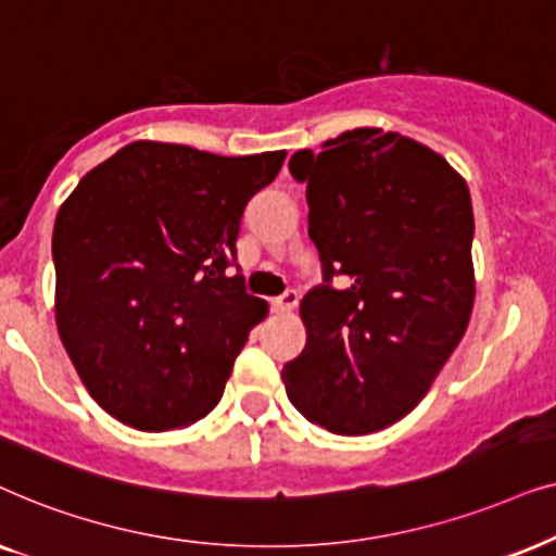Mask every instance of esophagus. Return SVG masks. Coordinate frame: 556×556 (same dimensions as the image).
<instances>
[{
    "instance_id": "1",
    "label": "esophagus",
    "mask_w": 556,
    "mask_h": 556,
    "mask_svg": "<svg viewBox=\"0 0 556 556\" xmlns=\"http://www.w3.org/2000/svg\"><path fill=\"white\" fill-rule=\"evenodd\" d=\"M298 302H300L298 290H287V292L279 294V298H274L269 305H271L274 313H290V309L298 305Z\"/></svg>"
}]
</instances>
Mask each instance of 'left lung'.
Masks as SVG:
<instances>
[{
	"instance_id": "obj_1",
	"label": "left lung",
	"mask_w": 556,
	"mask_h": 556,
	"mask_svg": "<svg viewBox=\"0 0 556 556\" xmlns=\"http://www.w3.org/2000/svg\"><path fill=\"white\" fill-rule=\"evenodd\" d=\"M290 173L307 185L323 285L302 298L287 396L330 432H376L421 402L470 323V190L438 152L383 129L294 152Z\"/></svg>"
}]
</instances>
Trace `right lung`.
<instances>
[{
	"label": "right lung",
	"instance_id": "add662e5",
	"mask_svg": "<svg viewBox=\"0 0 556 556\" xmlns=\"http://www.w3.org/2000/svg\"><path fill=\"white\" fill-rule=\"evenodd\" d=\"M285 154L131 142L61 205L58 332L111 417L165 432L220 402L249 330L266 315L231 271L241 216Z\"/></svg>",
	"mask_w": 556,
	"mask_h": 556
}]
</instances>
